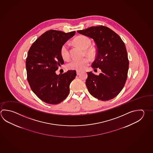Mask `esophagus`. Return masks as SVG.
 <instances>
[{
  "instance_id": "esophagus-1",
  "label": "esophagus",
  "mask_w": 153,
  "mask_h": 153,
  "mask_svg": "<svg viewBox=\"0 0 153 153\" xmlns=\"http://www.w3.org/2000/svg\"><path fill=\"white\" fill-rule=\"evenodd\" d=\"M76 74H77V75H79L80 74H81V71H77Z\"/></svg>"
}]
</instances>
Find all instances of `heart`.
I'll return each mask as SVG.
<instances>
[{"instance_id": "heart-1", "label": "heart", "mask_w": 153, "mask_h": 153, "mask_svg": "<svg viewBox=\"0 0 153 153\" xmlns=\"http://www.w3.org/2000/svg\"><path fill=\"white\" fill-rule=\"evenodd\" d=\"M75 43L84 49L88 48L91 45V40L89 38L84 36H80L75 39ZM61 56L63 59L69 57V45L68 43H64L61 48ZM90 59L89 58L85 57L82 59H72L67 65L68 69L82 71L85 69L89 64Z\"/></svg>"}]
</instances>
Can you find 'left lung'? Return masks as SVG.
Segmentation results:
<instances>
[{
  "instance_id": "1",
  "label": "left lung",
  "mask_w": 153,
  "mask_h": 153,
  "mask_svg": "<svg viewBox=\"0 0 153 153\" xmlns=\"http://www.w3.org/2000/svg\"><path fill=\"white\" fill-rule=\"evenodd\" d=\"M77 32L93 39L97 46L96 58L91 67L99 68L102 72L99 75L87 72L85 84L90 94L101 101L115 98L124 87L129 69L124 42L106 26H91Z\"/></svg>"
}]
</instances>
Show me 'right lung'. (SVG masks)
Here are the masks:
<instances>
[{
	"mask_svg": "<svg viewBox=\"0 0 153 153\" xmlns=\"http://www.w3.org/2000/svg\"><path fill=\"white\" fill-rule=\"evenodd\" d=\"M75 33L50 30L41 35L29 49L26 60L27 81L32 91L48 104H58L64 100L76 77L75 70L59 75L56 73L64 64L61 46Z\"/></svg>",
	"mask_w": 153,
	"mask_h": 153,
	"instance_id": "1",
	"label": "right lung"
}]
</instances>
